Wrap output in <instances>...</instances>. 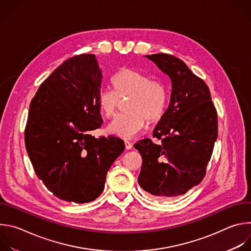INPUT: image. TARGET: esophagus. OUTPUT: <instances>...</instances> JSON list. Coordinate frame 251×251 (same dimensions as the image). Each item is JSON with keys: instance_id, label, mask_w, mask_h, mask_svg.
Masks as SVG:
<instances>
[{"instance_id": "34e87169", "label": "esophagus", "mask_w": 251, "mask_h": 251, "mask_svg": "<svg viewBox=\"0 0 251 251\" xmlns=\"http://www.w3.org/2000/svg\"><path fill=\"white\" fill-rule=\"evenodd\" d=\"M124 144H125V148H126L127 150H130V149H132V147H133V145H132V143H131L130 141H128V140H125V142H124Z\"/></svg>"}]
</instances>
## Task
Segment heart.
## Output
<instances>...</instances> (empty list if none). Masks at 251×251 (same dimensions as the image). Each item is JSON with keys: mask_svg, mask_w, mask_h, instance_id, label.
I'll return each instance as SVG.
<instances>
[{"mask_svg": "<svg viewBox=\"0 0 251 251\" xmlns=\"http://www.w3.org/2000/svg\"><path fill=\"white\" fill-rule=\"evenodd\" d=\"M113 91L103 89L97 97L99 110L106 118L112 117L119 106V100L129 98L127 113L118 115L109 124L108 130L122 138H131L150 123L159 121L165 114L168 91L159 80L134 68L124 67L112 78Z\"/></svg>", "mask_w": 251, "mask_h": 251, "instance_id": "1", "label": "heart"}]
</instances>
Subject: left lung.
Masks as SVG:
<instances>
[{
  "label": "left lung",
  "mask_w": 251,
  "mask_h": 251,
  "mask_svg": "<svg viewBox=\"0 0 251 251\" xmlns=\"http://www.w3.org/2000/svg\"><path fill=\"white\" fill-rule=\"evenodd\" d=\"M166 74L172 83L170 103L153 131L161 140L134 145L142 156L140 187L158 198L181 196L198 186L205 176L214 142L218 114L205 82L174 55H146Z\"/></svg>",
  "instance_id": "obj_1"
}]
</instances>
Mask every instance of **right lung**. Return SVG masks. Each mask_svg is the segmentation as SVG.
<instances>
[{
  "label": "right lung",
  "instance_id": "right-lung-1",
  "mask_svg": "<svg viewBox=\"0 0 251 251\" xmlns=\"http://www.w3.org/2000/svg\"><path fill=\"white\" fill-rule=\"evenodd\" d=\"M102 79L94 54L73 56L41 84L29 105V160L48 190L65 201L98 198L107 172L125 149L122 139L89 134L103 123L97 104Z\"/></svg>",
  "mask_w": 251,
  "mask_h": 251
}]
</instances>
